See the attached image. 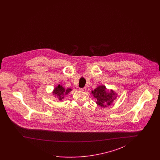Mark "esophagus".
<instances>
[{
  "mask_svg": "<svg viewBox=\"0 0 160 160\" xmlns=\"http://www.w3.org/2000/svg\"><path fill=\"white\" fill-rule=\"evenodd\" d=\"M86 88H80V91L82 92H86Z\"/></svg>",
  "mask_w": 160,
  "mask_h": 160,
  "instance_id": "esophagus-1",
  "label": "esophagus"
}]
</instances>
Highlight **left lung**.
<instances>
[{"label":"left lung","mask_w":160,"mask_h":160,"mask_svg":"<svg viewBox=\"0 0 160 160\" xmlns=\"http://www.w3.org/2000/svg\"><path fill=\"white\" fill-rule=\"evenodd\" d=\"M92 95L96 99V103L101 107L105 108L113 103L118 97V93L113 89H108L104 85H99L93 91Z\"/></svg>","instance_id":"1"}]
</instances>
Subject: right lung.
<instances>
[{"mask_svg":"<svg viewBox=\"0 0 160 160\" xmlns=\"http://www.w3.org/2000/svg\"><path fill=\"white\" fill-rule=\"evenodd\" d=\"M72 91V89L71 88L65 89L64 87H63L59 84L54 88L52 93H53V95H54L55 97H56V98H58L59 101H61L64 98L65 95H67L69 93Z\"/></svg>","mask_w":160,"mask_h":160,"instance_id":"right-lung-1","label":"right lung"}]
</instances>
